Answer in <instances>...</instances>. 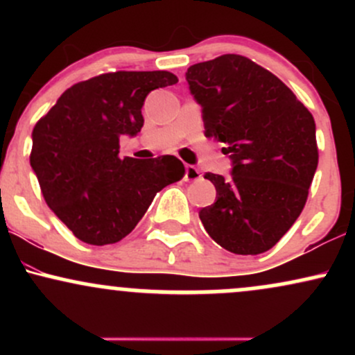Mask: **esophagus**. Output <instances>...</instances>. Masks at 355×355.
I'll return each instance as SVG.
<instances>
[{"label":"esophagus","mask_w":355,"mask_h":355,"mask_svg":"<svg viewBox=\"0 0 355 355\" xmlns=\"http://www.w3.org/2000/svg\"><path fill=\"white\" fill-rule=\"evenodd\" d=\"M200 177V170L195 168L193 165H185V180H198Z\"/></svg>","instance_id":"34e87169"}]
</instances>
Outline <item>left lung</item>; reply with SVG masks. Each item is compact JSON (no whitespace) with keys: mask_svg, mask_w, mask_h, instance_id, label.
Segmentation results:
<instances>
[{"mask_svg":"<svg viewBox=\"0 0 355 355\" xmlns=\"http://www.w3.org/2000/svg\"><path fill=\"white\" fill-rule=\"evenodd\" d=\"M187 81L202 107L205 137L225 144L232 177L205 173L217 200L200 220L232 254L270 250L294 225L319 164L315 121L291 88L240 55L189 68Z\"/></svg>","mask_w":355,"mask_h":355,"instance_id":"left-lung-1","label":"left lung"}]
</instances>
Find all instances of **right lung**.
Listing matches in <instances>:
<instances>
[{"label":"right lung","instance_id":"obj_1","mask_svg":"<svg viewBox=\"0 0 355 355\" xmlns=\"http://www.w3.org/2000/svg\"><path fill=\"white\" fill-rule=\"evenodd\" d=\"M177 81L170 71L103 73L68 88L35 125L30 164L44 202L81 242H120L157 191L185 175L173 155H118L120 137L144 126L146 95Z\"/></svg>","mask_w":355,"mask_h":355}]
</instances>
